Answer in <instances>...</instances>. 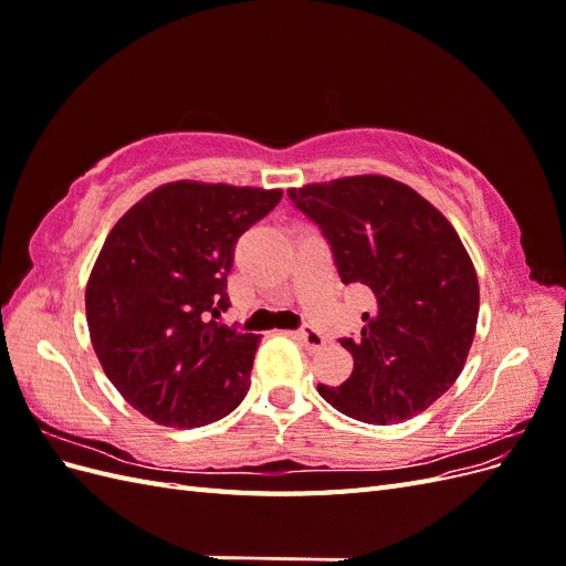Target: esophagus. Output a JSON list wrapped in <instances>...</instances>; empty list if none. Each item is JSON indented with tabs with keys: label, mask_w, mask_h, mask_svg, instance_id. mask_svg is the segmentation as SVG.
Listing matches in <instances>:
<instances>
[{
	"label": "esophagus",
	"mask_w": 566,
	"mask_h": 566,
	"mask_svg": "<svg viewBox=\"0 0 566 566\" xmlns=\"http://www.w3.org/2000/svg\"><path fill=\"white\" fill-rule=\"evenodd\" d=\"M295 337L302 342V345L310 349V352H316V349H321V347H325V337L318 333V331H314V328H310V325H306V328H300L297 333H295Z\"/></svg>",
	"instance_id": "34e87169"
}]
</instances>
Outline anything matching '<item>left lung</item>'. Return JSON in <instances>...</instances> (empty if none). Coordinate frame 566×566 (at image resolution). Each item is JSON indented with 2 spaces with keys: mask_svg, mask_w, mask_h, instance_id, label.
<instances>
[{
  "mask_svg": "<svg viewBox=\"0 0 566 566\" xmlns=\"http://www.w3.org/2000/svg\"><path fill=\"white\" fill-rule=\"evenodd\" d=\"M321 229L345 285L375 297L361 335L339 337L354 370L318 394L368 424H399L451 389L465 366L479 316V283L447 217L387 177H349L290 188Z\"/></svg>",
  "mask_w": 566,
  "mask_h": 566,
  "instance_id": "left-lung-1",
  "label": "left lung"
}]
</instances>
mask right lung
<instances>
[{
  "label": "right lung",
  "instance_id": "1",
  "mask_svg": "<svg viewBox=\"0 0 566 566\" xmlns=\"http://www.w3.org/2000/svg\"><path fill=\"white\" fill-rule=\"evenodd\" d=\"M283 191L175 181L117 221L87 283V325L108 380L165 427L210 424L245 399L260 335L217 318L233 250Z\"/></svg>",
  "mask_w": 566,
  "mask_h": 566
}]
</instances>
